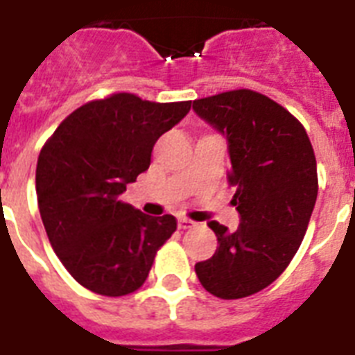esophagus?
<instances>
[{
  "mask_svg": "<svg viewBox=\"0 0 355 355\" xmlns=\"http://www.w3.org/2000/svg\"><path fill=\"white\" fill-rule=\"evenodd\" d=\"M177 225H178V228H180V230H188V228H193L195 227V223L189 221L188 217H178Z\"/></svg>",
  "mask_w": 355,
  "mask_h": 355,
  "instance_id": "obj_1",
  "label": "esophagus"
}]
</instances>
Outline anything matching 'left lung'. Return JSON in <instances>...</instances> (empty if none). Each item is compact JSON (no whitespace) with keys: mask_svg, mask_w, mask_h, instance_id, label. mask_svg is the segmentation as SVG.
<instances>
[{"mask_svg":"<svg viewBox=\"0 0 355 355\" xmlns=\"http://www.w3.org/2000/svg\"><path fill=\"white\" fill-rule=\"evenodd\" d=\"M193 110L227 139L228 182L239 227L217 221L216 254L195 263L206 291L225 300L261 291L286 270L308 230L317 200V162L304 127L286 108L252 90L193 101Z\"/></svg>","mask_w":355,"mask_h":355,"instance_id":"1","label":"left lung"}]
</instances>
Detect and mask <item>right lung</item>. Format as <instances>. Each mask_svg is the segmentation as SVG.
<instances>
[{
    "mask_svg": "<svg viewBox=\"0 0 355 355\" xmlns=\"http://www.w3.org/2000/svg\"><path fill=\"white\" fill-rule=\"evenodd\" d=\"M191 101L150 103L114 94L64 119L36 164L42 223L58 259L86 289L123 297L144 286L156 250L177 230L173 216H145L119 200L149 169L156 139Z\"/></svg>",
    "mask_w": 355,
    "mask_h": 355,
    "instance_id": "right-lung-1",
    "label": "right lung"
}]
</instances>
